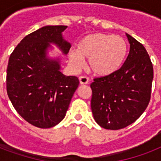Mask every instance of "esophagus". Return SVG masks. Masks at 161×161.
<instances>
[{
    "label": "esophagus",
    "mask_w": 161,
    "mask_h": 161,
    "mask_svg": "<svg viewBox=\"0 0 161 161\" xmlns=\"http://www.w3.org/2000/svg\"><path fill=\"white\" fill-rule=\"evenodd\" d=\"M79 82L81 84H87L88 83V78H87L86 76H81L79 77Z\"/></svg>",
    "instance_id": "34e87169"
}]
</instances>
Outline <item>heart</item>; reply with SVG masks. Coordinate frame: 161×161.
<instances>
[{
	"label": "heart",
	"instance_id": "1",
	"mask_svg": "<svg viewBox=\"0 0 161 161\" xmlns=\"http://www.w3.org/2000/svg\"><path fill=\"white\" fill-rule=\"evenodd\" d=\"M128 52L127 42L120 36L94 33L85 36L78 44V50L69 52L68 58L75 68H82L84 58L88 69L97 76H108L119 70Z\"/></svg>",
	"mask_w": 161,
	"mask_h": 161
}]
</instances>
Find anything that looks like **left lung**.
Listing matches in <instances>:
<instances>
[{"label": "left lung", "instance_id": "left-lung-1", "mask_svg": "<svg viewBox=\"0 0 161 161\" xmlns=\"http://www.w3.org/2000/svg\"><path fill=\"white\" fill-rule=\"evenodd\" d=\"M130 53L122 67L91 83V108L98 125L117 130L131 125L146 109L152 87L153 65L142 44L126 33Z\"/></svg>", "mask_w": 161, "mask_h": 161}]
</instances>
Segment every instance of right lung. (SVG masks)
<instances>
[{
    "label": "right lung",
    "mask_w": 161,
    "mask_h": 161,
    "mask_svg": "<svg viewBox=\"0 0 161 161\" xmlns=\"http://www.w3.org/2000/svg\"><path fill=\"white\" fill-rule=\"evenodd\" d=\"M67 26H46L28 34L10 56L6 72V91L16 112L29 124L47 129L65 117L79 84L75 76L60 71L59 58L47 57L50 43L63 54L71 44L63 37Z\"/></svg>",
    "instance_id": "obj_1"
}]
</instances>
